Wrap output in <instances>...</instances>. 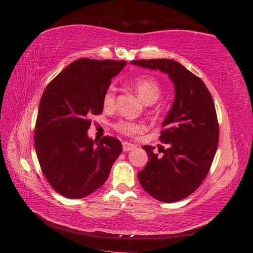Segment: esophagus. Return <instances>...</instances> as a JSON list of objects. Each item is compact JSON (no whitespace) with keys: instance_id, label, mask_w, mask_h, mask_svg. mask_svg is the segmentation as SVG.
Segmentation results:
<instances>
[{"instance_id":"1","label":"esophagus","mask_w":253,"mask_h":253,"mask_svg":"<svg viewBox=\"0 0 253 253\" xmlns=\"http://www.w3.org/2000/svg\"><path fill=\"white\" fill-rule=\"evenodd\" d=\"M135 148V146H133L132 143H130V142H127V141H125V142H123V150L125 152H128V151H131V150Z\"/></svg>"}]
</instances>
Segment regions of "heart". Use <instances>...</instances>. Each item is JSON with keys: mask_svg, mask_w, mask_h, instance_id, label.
Here are the masks:
<instances>
[{"mask_svg": "<svg viewBox=\"0 0 253 253\" xmlns=\"http://www.w3.org/2000/svg\"><path fill=\"white\" fill-rule=\"evenodd\" d=\"M132 87L135 88L139 96L146 103H153L157 101L161 93H162V88L159 84L158 80L151 77H140L136 78L132 82ZM115 96H116V89L114 85H110L109 88L105 90L103 94V106L105 109H112L115 104ZM115 128L117 131H120L123 135L126 136H136L137 133L142 131L144 129V126L142 124H139L132 121L127 120H121L115 124Z\"/></svg>", "mask_w": 253, "mask_h": 253, "instance_id": "b5f03b06", "label": "heart"}]
</instances>
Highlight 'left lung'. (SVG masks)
Returning <instances> with one entry per match:
<instances>
[{"label":"left lung","mask_w":253,"mask_h":253,"mask_svg":"<svg viewBox=\"0 0 253 253\" xmlns=\"http://www.w3.org/2000/svg\"><path fill=\"white\" fill-rule=\"evenodd\" d=\"M132 65L169 75L175 99L162 124L160 140L168 148L143 146L148 163L138 179L150 196L171 203L190 196L206 178L218 144V123L212 95L195 74L174 60H137Z\"/></svg>","instance_id":"1"}]
</instances>
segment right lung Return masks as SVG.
Returning <instances> with one entry per match:
<instances>
[{
    "mask_svg": "<svg viewBox=\"0 0 253 253\" xmlns=\"http://www.w3.org/2000/svg\"><path fill=\"white\" fill-rule=\"evenodd\" d=\"M126 61L79 58L47 84L35 127L37 158L51 187L69 199L104 184L122 152L116 138L88 137L91 115L103 111V94Z\"/></svg>",
    "mask_w": 253,
    "mask_h": 253,
    "instance_id": "right-lung-1",
    "label": "right lung"
}]
</instances>
